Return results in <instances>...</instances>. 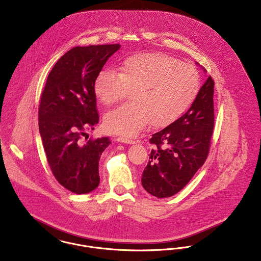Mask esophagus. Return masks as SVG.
Returning <instances> with one entry per match:
<instances>
[{
    "mask_svg": "<svg viewBox=\"0 0 261 261\" xmlns=\"http://www.w3.org/2000/svg\"><path fill=\"white\" fill-rule=\"evenodd\" d=\"M117 141H118V142H120V143H125V144H134V143H135V141H134V140H132V139L130 138H127V137H123V136L117 137Z\"/></svg>",
    "mask_w": 261,
    "mask_h": 261,
    "instance_id": "esophagus-1",
    "label": "esophagus"
}]
</instances>
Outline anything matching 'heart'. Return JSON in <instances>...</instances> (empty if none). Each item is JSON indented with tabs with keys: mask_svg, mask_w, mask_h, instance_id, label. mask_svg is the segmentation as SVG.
I'll use <instances>...</instances> for the list:
<instances>
[{
	"mask_svg": "<svg viewBox=\"0 0 261 261\" xmlns=\"http://www.w3.org/2000/svg\"><path fill=\"white\" fill-rule=\"evenodd\" d=\"M200 88L196 68L163 53H138L123 60L118 72L102 69L93 83L96 97L106 106L132 91V102L105 116L109 132L134 136L149 123L164 127L177 120L195 99Z\"/></svg>",
	"mask_w": 261,
	"mask_h": 261,
	"instance_id": "1",
	"label": "heart"
}]
</instances>
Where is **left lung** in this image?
Segmentation results:
<instances>
[{"label": "left lung", "instance_id": "left-lung-1", "mask_svg": "<svg viewBox=\"0 0 261 261\" xmlns=\"http://www.w3.org/2000/svg\"><path fill=\"white\" fill-rule=\"evenodd\" d=\"M214 85L209 76L184 115L150 139L153 149L142 185L153 196L176 194L205 163L214 129Z\"/></svg>", "mask_w": 261, "mask_h": 261}]
</instances>
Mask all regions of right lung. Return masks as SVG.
Returning <instances> with one entry per match:
<instances>
[{
	"instance_id": "add662e5",
	"label": "right lung",
	"mask_w": 261,
	"mask_h": 261,
	"mask_svg": "<svg viewBox=\"0 0 261 261\" xmlns=\"http://www.w3.org/2000/svg\"><path fill=\"white\" fill-rule=\"evenodd\" d=\"M120 44L74 47L47 77L38 108L39 132L53 175L68 190L85 194L99 184L98 164L111 143L90 139L86 131L98 123L94 79Z\"/></svg>"
}]
</instances>
